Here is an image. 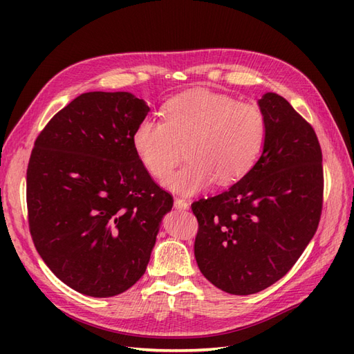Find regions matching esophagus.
I'll use <instances>...</instances> for the list:
<instances>
[{
	"label": "esophagus",
	"mask_w": 354,
	"mask_h": 354,
	"mask_svg": "<svg viewBox=\"0 0 354 354\" xmlns=\"http://www.w3.org/2000/svg\"><path fill=\"white\" fill-rule=\"evenodd\" d=\"M176 207H177V208H180V209H183V208H186L187 205H186V202H185V201L177 199V201H176Z\"/></svg>",
	"instance_id": "esophagus-1"
}]
</instances>
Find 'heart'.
Segmentation results:
<instances>
[{
    "mask_svg": "<svg viewBox=\"0 0 354 354\" xmlns=\"http://www.w3.org/2000/svg\"><path fill=\"white\" fill-rule=\"evenodd\" d=\"M226 144L227 143H223V142H220V147H223V149L230 147V151H232V156H233V158H234V156H241V155L243 153V149H238L236 146H234V143H229L227 147L225 146Z\"/></svg>",
    "mask_w": 354,
    "mask_h": 354,
    "instance_id": "b5f03b06",
    "label": "heart"
}]
</instances>
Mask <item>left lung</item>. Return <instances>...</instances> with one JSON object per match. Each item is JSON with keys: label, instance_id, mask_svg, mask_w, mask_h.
I'll return each mask as SVG.
<instances>
[{"label": "left lung", "instance_id": "1", "mask_svg": "<svg viewBox=\"0 0 354 354\" xmlns=\"http://www.w3.org/2000/svg\"><path fill=\"white\" fill-rule=\"evenodd\" d=\"M147 112L128 91L84 93L51 118L32 149L30 236L48 269L80 294L106 298L131 288L173 208L134 145Z\"/></svg>", "mask_w": 354, "mask_h": 354}]
</instances>
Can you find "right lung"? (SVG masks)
<instances>
[{"label":"right lung","mask_w":354,"mask_h":354,"mask_svg":"<svg viewBox=\"0 0 354 354\" xmlns=\"http://www.w3.org/2000/svg\"><path fill=\"white\" fill-rule=\"evenodd\" d=\"M263 152L236 185L192 203L199 270L221 291L260 292L299 259L324 203L322 151L313 127L283 97L259 100Z\"/></svg>","instance_id":"add662e5"}]
</instances>
